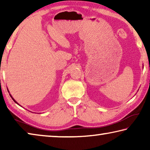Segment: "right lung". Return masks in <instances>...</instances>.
<instances>
[{
  "instance_id": "obj_1",
  "label": "right lung",
  "mask_w": 150,
  "mask_h": 150,
  "mask_svg": "<svg viewBox=\"0 0 150 150\" xmlns=\"http://www.w3.org/2000/svg\"><path fill=\"white\" fill-rule=\"evenodd\" d=\"M11 97H12V96H11ZM12 100H13L14 101V102H15V103H17V102H16V100H15L14 99V98H12ZM17 104H18V103H17Z\"/></svg>"
}]
</instances>
